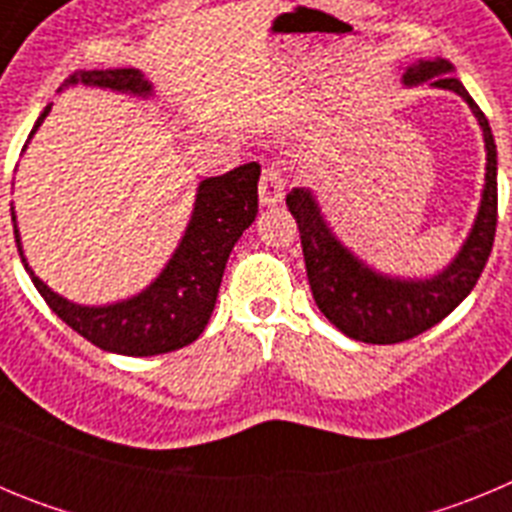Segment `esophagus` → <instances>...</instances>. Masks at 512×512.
Masks as SVG:
<instances>
[{"label":"esophagus","mask_w":512,"mask_h":512,"mask_svg":"<svg viewBox=\"0 0 512 512\" xmlns=\"http://www.w3.org/2000/svg\"><path fill=\"white\" fill-rule=\"evenodd\" d=\"M259 200L264 207H274L284 200V179L277 169H264L261 174Z\"/></svg>","instance_id":"esophagus-1"}]
</instances>
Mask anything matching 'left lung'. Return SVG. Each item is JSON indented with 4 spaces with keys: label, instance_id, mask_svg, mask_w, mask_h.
Instances as JSON below:
<instances>
[{
    "label": "left lung",
    "instance_id": "left-lung-1",
    "mask_svg": "<svg viewBox=\"0 0 512 512\" xmlns=\"http://www.w3.org/2000/svg\"><path fill=\"white\" fill-rule=\"evenodd\" d=\"M446 89L469 104L485 140V187L477 215L454 259L431 277H400L366 264L330 228L328 217L310 187H295L287 207L295 215L302 238L307 282L315 305L343 336L361 343H400L441 323L461 305L477 284L490 259L497 225V146L490 122L472 94L454 76L446 58L415 61L402 66V87Z\"/></svg>",
    "mask_w": 512,
    "mask_h": 512
}]
</instances>
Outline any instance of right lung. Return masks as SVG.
I'll return each instance as SVG.
<instances>
[{"label":"right lung","mask_w":512,"mask_h":512,"mask_svg":"<svg viewBox=\"0 0 512 512\" xmlns=\"http://www.w3.org/2000/svg\"><path fill=\"white\" fill-rule=\"evenodd\" d=\"M79 84L140 99H156L153 84L140 69L76 71L63 81L58 92L79 87ZM51 107L53 104H48L40 112L35 128L30 130V138L43 125ZM259 176L261 166L251 161L223 176L202 179L179 246L174 248L164 269L158 271V277L128 300L107 302V305H79L53 292L35 274L33 266L27 264L15 207H12V225H15L22 266L33 279L40 297L48 302L58 318L102 351L122 356L169 354L197 341L205 330L215 310L217 289L223 282L230 251L259 212Z\"/></svg>","instance_id":"obj_1"}]
</instances>
